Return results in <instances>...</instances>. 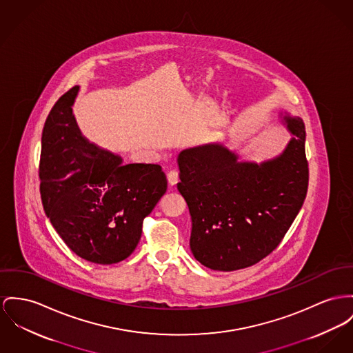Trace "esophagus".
I'll return each mask as SVG.
<instances>
[{"instance_id": "esophagus-1", "label": "esophagus", "mask_w": 353, "mask_h": 353, "mask_svg": "<svg viewBox=\"0 0 353 353\" xmlns=\"http://www.w3.org/2000/svg\"><path fill=\"white\" fill-rule=\"evenodd\" d=\"M167 181L171 186H175L179 182V172L176 170H172L167 174Z\"/></svg>"}]
</instances>
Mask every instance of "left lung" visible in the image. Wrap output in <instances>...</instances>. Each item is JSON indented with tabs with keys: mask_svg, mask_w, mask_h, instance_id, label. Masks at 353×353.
Here are the masks:
<instances>
[{
	"mask_svg": "<svg viewBox=\"0 0 353 353\" xmlns=\"http://www.w3.org/2000/svg\"><path fill=\"white\" fill-rule=\"evenodd\" d=\"M293 138L281 155L239 162L212 143L178 155V190L191 215L190 249L212 270L233 272L259 262L282 241L305 201L309 168L303 119L283 115Z\"/></svg>",
	"mask_w": 353,
	"mask_h": 353,
	"instance_id": "obj_1",
	"label": "left lung"
}]
</instances>
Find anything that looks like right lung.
<instances>
[{"label":"right lung","instance_id":"right-lung-1","mask_svg":"<svg viewBox=\"0 0 353 353\" xmlns=\"http://www.w3.org/2000/svg\"><path fill=\"white\" fill-rule=\"evenodd\" d=\"M79 87L48 115L40 158V192L52 226L79 257L111 265L138 246L144 218L165 195L159 165H123L119 155L83 138L72 104Z\"/></svg>","mask_w":353,"mask_h":353}]
</instances>
